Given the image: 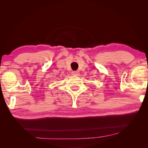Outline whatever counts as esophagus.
Returning <instances> with one entry per match:
<instances>
[{
  "mask_svg": "<svg viewBox=\"0 0 148 148\" xmlns=\"http://www.w3.org/2000/svg\"><path fill=\"white\" fill-rule=\"evenodd\" d=\"M71 74H72L73 75H78L79 72L78 71H73L72 72H71Z\"/></svg>",
  "mask_w": 148,
  "mask_h": 148,
  "instance_id": "1",
  "label": "esophagus"
}]
</instances>
